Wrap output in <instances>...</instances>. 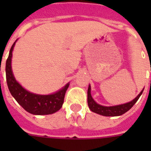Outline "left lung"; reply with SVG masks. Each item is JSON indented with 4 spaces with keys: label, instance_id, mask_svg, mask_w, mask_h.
<instances>
[{
    "label": "left lung",
    "instance_id": "8db88e82",
    "mask_svg": "<svg viewBox=\"0 0 151 151\" xmlns=\"http://www.w3.org/2000/svg\"><path fill=\"white\" fill-rule=\"evenodd\" d=\"M143 89L140 94L136 98L133 99L132 101L124 104L116 105V106H112V107H106V106H102L97 104L96 102L93 99L91 94V86H89L88 91H87V103H88L89 108L93 112L99 114L104 116H121L124 113L129 110L130 108L133 107V105L136 104V102L138 100L141 95L142 94Z\"/></svg>",
    "mask_w": 151,
    "mask_h": 151
}]
</instances>
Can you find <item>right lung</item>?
Here are the masks:
<instances>
[{
    "label": "right lung",
    "mask_w": 151,
    "mask_h": 151,
    "mask_svg": "<svg viewBox=\"0 0 151 151\" xmlns=\"http://www.w3.org/2000/svg\"><path fill=\"white\" fill-rule=\"evenodd\" d=\"M16 41L10 48L9 54L6 60V65H5L6 82L12 96L26 111L33 115H48L59 111L62 107L65 95L69 87V83L66 84L59 91L52 95H47L34 94L27 91L26 89L23 88L16 81L12 72V52Z\"/></svg>",
    "instance_id": "add662e5"
}]
</instances>
